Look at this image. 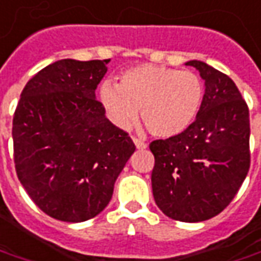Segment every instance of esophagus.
Segmentation results:
<instances>
[{
    "mask_svg": "<svg viewBox=\"0 0 261 261\" xmlns=\"http://www.w3.org/2000/svg\"><path fill=\"white\" fill-rule=\"evenodd\" d=\"M133 141H134V144H136V147H137L138 150H143V148H145L147 147V144H145L143 140H140V138L134 137L133 138Z\"/></svg>",
    "mask_w": 261,
    "mask_h": 261,
    "instance_id": "34e87169",
    "label": "esophagus"
}]
</instances>
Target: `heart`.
<instances>
[{
  "label": "heart",
  "mask_w": 261,
  "mask_h": 261,
  "mask_svg": "<svg viewBox=\"0 0 261 261\" xmlns=\"http://www.w3.org/2000/svg\"><path fill=\"white\" fill-rule=\"evenodd\" d=\"M203 100L204 84L196 72L164 65H137L124 71L120 84L107 80L100 86L101 104L117 127L130 128L141 108L145 128L160 138L187 130Z\"/></svg>",
  "instance_id": "b5f03b06"
}]
</instances>
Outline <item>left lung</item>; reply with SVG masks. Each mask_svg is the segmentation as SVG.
Segmentation results:
<instances>
[{
	"mask_svg": "<svg viewBox=\"0 0 261 261\" xmlns=\"http://www.w3.org/2000/svg\"><path fill=\"white\" fill-rule=\"evenodd\" d=\"M204 80V100L181 134L154 140L151 186L167 217L204 221L227 207L250 168L249 107L234 81L203 61L186 63Z\"/></svg>",
	"mask_w": 261,
	"mask_h": 261,
	"instance_id": "1",
	"label": "left lung"
}]
</instances>
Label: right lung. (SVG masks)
Wrapping results in <instances>:
<instances>
[{"label": "right lung", "mask_w": 261, "mask_h": 261, "mask_svg": "<svg viewBox=\"0 0 261 261\" xmlns=\"http://www.w3.org/2000/svg\"><path fill=\"white\" fill-rule=\"evenodd\" d=\"M108 61L49 64L27 83L14 113L18 180L53 219L80 223L100 214L136 150L95 100Z\"/></svg>", "instance_id": "right-lung-1"}]
</instances>
